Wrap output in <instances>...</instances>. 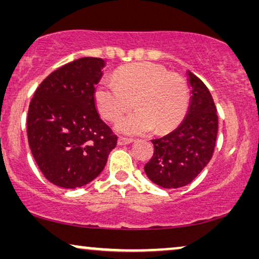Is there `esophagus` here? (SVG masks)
I'll list each match as a JSON object with an SVG mask.
<instances>
[{
  "mask_svg": "<svg viewBox=\"0 0 259 259\" xmlns=\"http://www.w3.org/2000/svg\"><path fill=\"white\" fill-rule=\"evenodd\" d=\"M132 139H130V138H123V137H119L118 139V145H130L132 143Z\"/></svg>",
  "mask_w": 259,
  "mask_h": 259,
  "instance_id": "1",
  "label": "esophagus"
}]
</instances>
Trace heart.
Returning <instances> with one entry per match:
<instances>
[{"label":"heart","mask_w":259,"mask_h":259,"mask_svg":"<svg viewBox=\"0 0 259 259\" xmlns=\"http://www.w3.org/2000/svg\"><path fill=\"white\" fill-rule=\"evenodd\" d=\"M94 100L99 113L108 121H115L134 104L137 111L116 122L120 133L138 136L153 128L157 133H167L186 114L189 90L182 76L168 73L164 66L139 62L120 67L114 82H99Z\"/></svg>","instance_id":"1"}]
</instances>
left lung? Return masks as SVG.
<instances>
[{
  "label": "left lung",
  "mask_w": 259,
  "mask_h": 259,
  "mask_svg": "<svg viewBox=\"0 0 259 259\" xmlns=\"http://www.w3.org/2000/svg\"><path fill=\"white\" fill-rule=\"evenodd\" d=\"M192 97L183 122L165 137L153 139L154 153L146 176L164 189L186 186L211 160L218 133L213 99L203 81L187 72Z\"/></svg>",
  "instance_id": "obj_1"
}]
</instances>
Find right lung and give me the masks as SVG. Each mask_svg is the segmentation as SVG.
Here are the masks:
<instances>
[{
	"label": "right lung",
	"mask_w": 259,
	"mask_h": 259,
	"mask_svg": "<svg viewBox=\"0 0 259 259\" xmlns=\"http://www.w3.org/2000/svg\"><path fill=\"white\" fill-rule=\"evenodd\" d=\"M105 61L81 58L42 81L31 99L28 143L46 179L63 189L87 185L104 169L118 137L95 107Z\"/></svg>",
	"instance_id": "obj_1"
}]
</instances>
